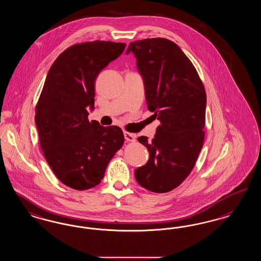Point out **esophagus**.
Here are the masks:
<instances>
[{
  "label": "esophagus",
  "mask_w": 261,
  "mask_h": 261,
  "mask_svg": "<svg viewBox=\"0 0 261 261\" xmlns=\"http://www.w3.org/2000/svg\"><path fill=\"white\" fill-rule=\"evenodd\" d=\"M124 138H125L127 142H135L136 135L132 134V133H128V132H124Z\"/></svg>",
  "instance_id": "34e87169"
}]
</instances>
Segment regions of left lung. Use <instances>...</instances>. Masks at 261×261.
<instances>
[{"mask_svg": "<svg viewBox=\"0 0 261 261\" xmlns=\"http://www.w3.org/2000/svg\"><path fill=\"white\" fill-rule=\"evenodd\" d=\"M137 60L148 111L159 119L154 138L141 136L149 158L135 170L138 184L164 193L189 175L203 146L206 92L188 56L174 42L155 38L131 42L126 54Z\"/></svg>", "mask_w": 261, "mask_h": 261, "instance_id": "8db88e82", "label": "left lung"}]
</instances>
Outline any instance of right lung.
<instances>
[{"instance_id": "1", "label": "right lung", "mask_w": 261, "mask_h": 261, "mask_svg": "<svg viewBox=\"0 0 261 261\" xmlns=\"http://www.w3.org/2000/svg\"><path fill=\"white\" fill-rule=\"evenodd\" d=\"M125 46L101 41L74 44L56 58L47 73L35 121L43 155L69 188L84 190L99 185L123 145L122 130L90 122L87 108L94 109L96 77Z\"/></svg>"}]
</instances>
